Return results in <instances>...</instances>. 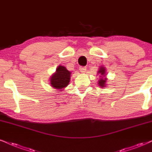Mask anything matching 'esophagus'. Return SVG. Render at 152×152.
Segmentation results:
<instances>
[{
    "label": "esophagus",
    "instance_id": "obj_1",
    "mask_svg": "<svg viewBox=\"0 0 152 152\" xmlns=\"http://www.w3.org/2000/svg\"><path fill=\"white\" fill-rule=\"evenodd\" d=\"M79 71H81V73L86 72V66H80L79 67Z\"/></svg>",
    "mask_w": 152,
    "mask_h": 152
}]
</instances>
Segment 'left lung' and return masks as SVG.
<instances>
[{
  "label": "left lung",
  "mask_w": 152,
  "mask_h": 152,
  "mask_svg": "<svg viewBox=\"0 0 152 152\" xmlns=\"http://www.w3.org/2000/svg\"><path fill=\"white\" fill-rule=\"evenodd\" d=\"M98 74H100L102 75V76H105V69L104 68H100V70L98 71ZM105 81H106V79H103V78H100L99 80V81H98V84H99L100 86L101 87H104L105 86Z\"/></svg>",
  "instance_id": "left-lung-1"
}]
</instances>
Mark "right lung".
<instances>
[{"label": "right lung", "mask_w": 152, "mask_h": 152, "mask_svg": "<svg viewBox=\"0 0 152 152\" xmlns=\"http://www.w3.org/2000/svg\"><path fill=\"white\" fill-rule=\"evenodd\" d=\"M71 72L67 70L64 66H59L56 69V74L51 77L52 86L55 88L61 89L66 86L70 81Z\"/></svg>", "instance_id": "add662e5"}]
</instances>
